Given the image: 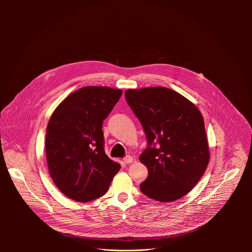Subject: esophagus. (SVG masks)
I'll list each match as a JSON object with an SVG mask.
<instances>
[{"label": "esophagus", "mask_w": 252, "mask_h": 252, "mask_svg": "<svg viewBox=\"0 0 252 252\" xmlns=\"http://www.w3.org/2000/svg\"><path fill=\"white\" fill-rule=\"evenodd\" d=\"M123 161H124V163H125V164H130V163H132V162L134 161V159H133V157H132V156L127 155V156H125V157L123 158Z\"/></svg>", "instance_id": "esophagus-1"}]
</instances>
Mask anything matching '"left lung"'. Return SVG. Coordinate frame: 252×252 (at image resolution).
Instances as JSON below:
<instances>
[{
	"mask_svg": "<svg viewBox=\"0 0 252 252\" xmlns=\"http://www.w3.org/2000/svg\"><path fill=\"white\" fill-rule=\"evenodd\" d=\"M125 98L147 139L140 161L148 176L141 191L163 203L179 200L199 182L210 161L202 113L180 93L166 87L128 89Z\"/></svg>",
	"mask_w": 252,
	"mask_h": 252,
	"instance_id": "8db88e82",
	"label": "left lung"
}]
</instances>
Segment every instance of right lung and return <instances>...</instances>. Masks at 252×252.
Here are the masks:
<instances>
[{"mask_svg":"<svg viewBox=\"0 0 252 252\" xmlns=\"http://www.w3.org/2000/svg\"><path fill=\"white\" fill-rule=\"evenodd\" d=\"M122 90L87 86L69 95L53 111L45 137L50 177L68 198L79 203L106 194L120 165L104 149L103 122Z\"/></svg>","mask_w":252,"mask_h":252,"instance_id":"obj_1","label":"right lung"}]
</instances>
